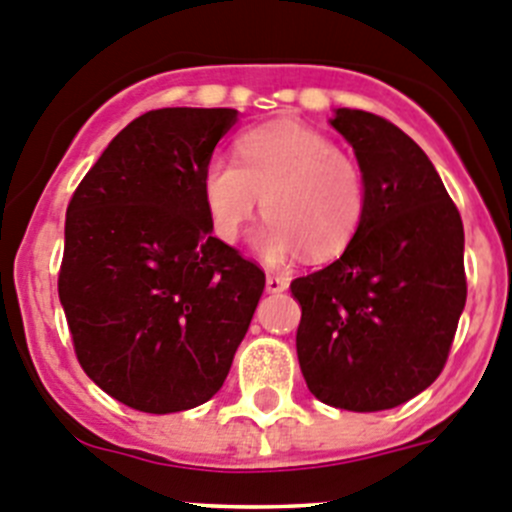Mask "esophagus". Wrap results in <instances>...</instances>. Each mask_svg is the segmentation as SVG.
<instances>
[{"label": "esophagus", "instance_id": "esophagus-1", "mask_svg": "<svg viewBox=\"0 0 512 512\" xmlns=\"http://www.w3.org/2000/svg\"><path fill=\"white\" fill-rule=\"evenodd\" d=\"M265 288L267 293H283L288 288V278H283V275H267Z\"/></svg>", "mask_w": 512, "mask_h": 512}]
</instances>
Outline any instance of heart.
<instances>
[{
  "instance_id": "1",
  "label": "heart",
  "mask_w": 512,
  "mask_h": 512,
  "mask_svg": "<svg viewBox=\"0 0 512 512\" xmlns=\"http://www.w3.org/2000/svg\"><path fill=\"white\" fill-rule=\"evenodd\" d=\"M202 197L222 242L237 240L262 204L270 219L257 250L267 260L300 250L310 260H333L364 224L369 186L361 164L321 131L275 121L240 136L237 161L204 166Z\"/></svg>"
}]
</instances>
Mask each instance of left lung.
I'll return each mask as SVG.
<instances>
[{
    "label": "left lung",
    "instance_id": "1",
    "mask_svg": "<svg viewBox=\"0 0 512 512\" xmlns=\"http://www.w3.org/2000/svg\"><path fill=\"white\" fill-rule=\"evenodd\" d=\"M369 207L336 262L295 278L300 371L348 412L394 409L442 374L467 300L465 229L432 161L386 118L338 108Z\"/></svg>",
    "mask_w": 512,
    "mask_h": 512
}]
</instances>
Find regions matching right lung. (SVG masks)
<instances>
[{
	"label": "right lung",
	"instance_id": "obj_1",
	"mask_svg": "<svg viewBox=\"0 0 512 512\" xmlns=\"http://www.w3.org/2000/svg\"><path fill=\"white\" fill-rule=\"evenodd\" d=\"M234 108H159L128 123L68 204L57 293L75 356L113 399L146 414L222 389L265 272L212 237L204 166Z\"/></svg>",
	"mask_w": 512,
	"mask_h": 512
}]
</instances>
